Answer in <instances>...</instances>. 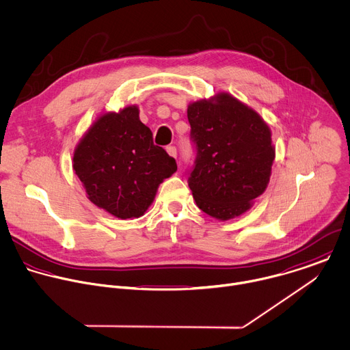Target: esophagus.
Listing matches in <instances>:
<instances>
[{"label":"esophagus","mask_w":350,"mask_h":350,"mask_svg":"<svg viewBox=\"0 0 350 350\" xmlns=\"http://www.w3.org/2000/svg\"><path fill=\"white\" fill-rule=\"evenodd\" d=\"M165 149H167V152H168V154H170V156H172V157H176L178 152H176V148H175V146L170 145V146H167Z\"/></svg>","instance_id":"1"}]
</instances>
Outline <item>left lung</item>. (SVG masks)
Returning a JSON list of instances; mask_svg holds the SVG:
<instances>
[{"label": "left lung", "instance_id": "left-lung-1", "mask_svg": "<svg viewBox=\"0 0 350 350\" xmlns=\"http://www.w3.org/2000/svg\"><path fill=\"white\" fill-rule=\"evenodd\" d=\"M187 119L196 152L187 183L197 206L220 220L239 216L269 180L275 150L268 126L228 94L193 103Z\"/></svg>", "mask_w": 350, "mask_h": 350}]
</instances>
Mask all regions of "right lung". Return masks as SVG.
Returning <instances> with one entry per match:
<instances>
[{"mask_svg": "<svg viewBox=\"0 0 350 350\" xmlns=\"http://www.w3.org/2000/svg\"><path fill=\"white\" fill-rule=\"evenodd\" d=\"M176 161L139 120L137 107L101 116L74 153V170L89 200L120 219L139 217Z\"/></svg>", "mask_w": 350, "mask_h": 350, "instance_id": "add662e5", "label": "right lung"}]
</instances>
